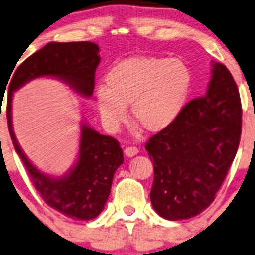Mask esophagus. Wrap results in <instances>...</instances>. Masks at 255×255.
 Returning a JSON list of instances; mask_svg holds the SVG:
<instances>
[{
  "mask_svg": "<svg viewBox=\"0 0 255 255\" xmlns=\"http://www.w3.org/2000/svg\"><path fill=\"white\" fill-rule=\"evenodd\" d=\"M125 154L126 156L130 158V156H134L135 154H138V149L135 146H127V148H125Z\"/></svg>",
  "mask_w": 255,
  "mask_h": 255,
  "instance_id": "1",
  "label": "esophagus"
}]
</instances>
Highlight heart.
I'll list each match as a JSON object with an SVG mask.
<instances>
[{"label": "heart", "instance_id": "obj_1", "mask_svg": "<svg viewBox=\"0 0 255 255\" xmlns=\"http://www.w3.org/2000/svg\"><path fill=\"white\" fill-rule=\"evenodd\" d=\"M191 75L182 61L158 56H135L113 66L105 78V90L96 92L100 116L115 132L130 118L148 133L168 128L182 111Z\"/></svg>", "mask_w": 255, "mask_h": 255}]
</instances>
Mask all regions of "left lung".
Returning a JSON list of instances; mask_svg holds the SVG:
<instances>
[{
	"instance_id": "left-lung-1",
	"label": "left lung",
	"mask_w": 255,
	"mask_h": 255,
	"mask_svg": "<svg viewBox=\"0 0 255 255\" xmlns=\"http://www.w3.org/2000/svg\"><path fill=\"white\" fill-rule=\"evenodd\" d=\"M241 133L237 84L223 64L215 63L206 95L187 102L145 144L154 164L150 201L158 215L186 220L210 206L237 154Z\"/></svg>"
}]
</instances>
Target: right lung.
Returning <instances> with one entry per match:
<instances>
[{"mask_svg": "<svg viewBox=\"0 0 255 255\" xmlns=\"http://www.w3.org/2000/svg\"><path fill=\"white\" fill-rule=\"evenodd\" d=\"M99 64V47L95 43H48L16 69L7 96L9 134L33 185L48 206L79 221L94 220L104 210L111 191L113 175L123 163L120 143L82 125L79 160L75 166L64 177L54 179L45 175L28 160L18 145L12 129V96L29 80L54 76L65 81L82 96L90 97L95 89V71Z\"/></svg>", "mask_w": 255, "mask_h": 255, "instance_id": "right-lung-1", "label": "right lung"}]
</instances>
